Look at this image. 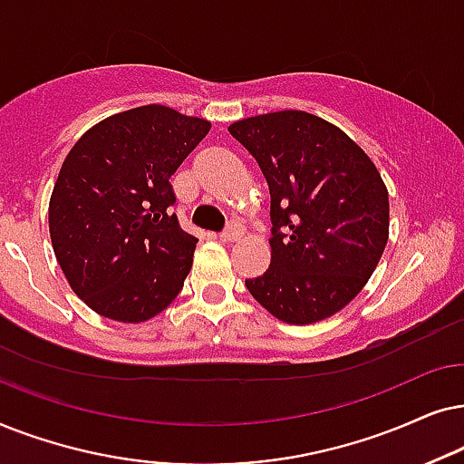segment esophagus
Instances as JSON below:
<instances>
[{
    "label": "esophagus",
    "instance_id": "34e87169",
    "mask_svg": "<svg viewBox=\"0 0 464 464\" xmlns=\"http://www.w3.org/2000/svg\"><path fill=\"white\" fill-rule=\"evenodd\" d=\"M244 236V228L237 225V222H231V225H228L225 231L220 233V239L222 242H227V244H231V242H237L239 237Z\"/></svg>",
    "mask_w": 464,
    "mask_h": 464
}]
</instances>
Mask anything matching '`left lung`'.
I'll return each instance as SVG.
<instances>
[{
    "label": "left lung",
    "instance_id": "8db88e82",
    "mask_svg": "<svg viewBox=\"0 0 464 464\" xmlns=\"http://www.w3.org/2000/svg\"><path fill=\"white\" fill-rule=\"evenodd\" d=\"M228 133L256 159L271 195V263L246 286L282 323L331 318L386 248L391 206L378 168L342 129L304 110L250 116Z\"/></svg>",
    "mask_w": 464,
    "mask_h": 464
}]
</instances>
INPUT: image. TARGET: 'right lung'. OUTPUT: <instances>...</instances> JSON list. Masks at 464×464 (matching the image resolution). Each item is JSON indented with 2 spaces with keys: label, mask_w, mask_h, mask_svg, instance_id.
<instances>
[{
  "label": "right lung",
  "mask_w": 464,
  "mask_h": 464,
  "mask_svg": "<svg viewBox=\"0 0 464 464\" xmlns=\"http://www.w3.org/2000/svg\"><path fill=\"white\" fill-rule=\"evenodd\" d=\"M209 127L150 103L97 122L65 157L48 203L51 242L99 316L146 323L182 290L197 237L178 222L169 178Z\"/></svg>",
  "instance_id": "1"
}]
</instances>
